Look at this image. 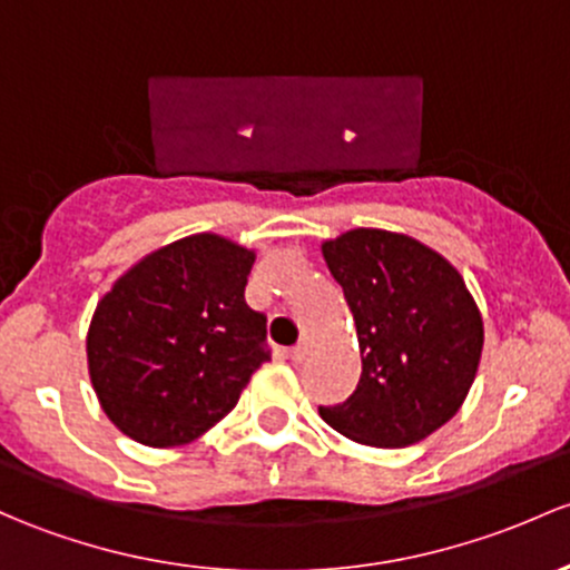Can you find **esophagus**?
I'll return each instance as SVG.
<instances>
[{
	"instance_id": "esophagus-1",
	"label": "esophagus",
	"mask_w": 570,
	"mask_h": 570,
	"mask_svg": "<svg viewBox=\"0 0 570 570\" xmlns=\"http://www.w3.org/2000/svg\"><path fill=\"white\" fill-rule=\"evenodd\" d=\"M308 352H311V344L308 341H301V344L295 346V350L289 352V357H292V363H303L305 357H308Z\"/></svg>"
}]
</instances>
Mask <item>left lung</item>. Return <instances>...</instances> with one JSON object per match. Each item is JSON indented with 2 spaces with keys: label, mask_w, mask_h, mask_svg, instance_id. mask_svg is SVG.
Wrapping results in <instances>:
<instances>
[{
  "label": "left lung",
  "mask_w": 570,
  "mask_h": 570,
  "mask_svg": "<svg viewBox=\"0 0 570 570\" xmlns=\"http://www.w3.org/2000/svg\"><path fill=\"white\" fill-rule=\"evenodd\" d=\"M322 256L344 289L361 346V382L327 426L371 448H406L464 404L483 352V316L451 262L421 239L350 229Z\"/></svg>",
  "instance_id": "left-lung-1"
}]
</instances>
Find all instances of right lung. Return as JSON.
Masks as SVG:
<instances>
[{"mask_svg":"<svg viewBox=\"0 0 570 570\" xmlns=\"http://www.w3.org/2000/svg\"><path fill=\"white\" fill-rule=\"evenodd\" d=\"M256 250L199 232L125 269L98 301L87 365L106 417L147 448L188 445L224 421L267 361L245 305Z\"/></svg>","mask_w":570,"mask_h":570,"instance_id":"add662e5","label":"right lung"}]
</instances>
